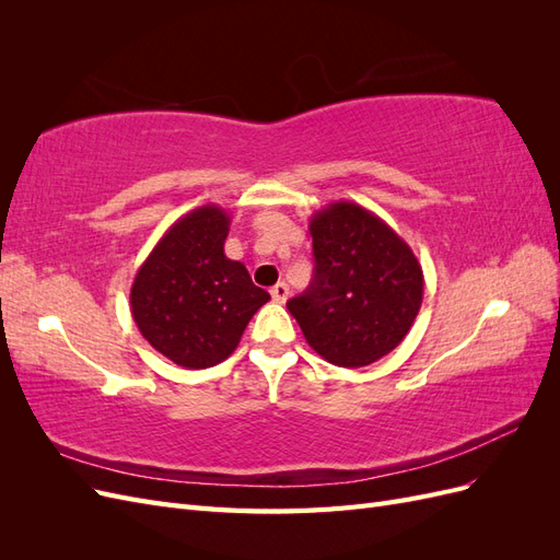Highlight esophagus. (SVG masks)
Wrapping results in <instances>:
<instances>
[{
    "label": "esophagus",
    "mask_w": 560,
    "mask_h": 560,
    "mask_svg": "<svg viewBox=\"0 0 560 560\" xmlns=\"http://www.w3.org/2000/svg\"><path fill=\"white\" fill-rule=\"evenodd\" d=\"M270 296H273L276 303H284L287 296H290V287H287L284 282H278L276 287H270Z\"/></svg>",
    "instance_id": "esophagus-1"
}]
</instances>
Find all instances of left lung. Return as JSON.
<instances>
[{"instance_id": "8db88e82", "label": "left lung", "mask_w": 560, "mask_h": 560, "mask_svg": "<svg viewBox=\"0 0 560 560\" xmlns=\"http://www.w3.org/2000/svg\"><path fill=\"white\" fill-rule=\"evenodd\" d=\"M315 278L287 301L308 346L329 364L360 369L393 352L422 303L413 249L378 214L350 200L311 217Z\"/></svg>"}]
</instances>
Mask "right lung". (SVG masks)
<instances>
[{"instance_id":"add662e5","label":"right lung","mask_w":560,"mask_h":560,"mask_svg":"<svg viewBox=\"0 0 560 560\" xmlns=\"http://www.w3.org/2000/svg\"><path fill=\"white\" fill-rule=\"evenodd\" d=\"M231 217L200 206L163 233L130 287V313L163 358L208 369L238 348L252 315L270 294L252 282L245 264L224 254Z\"/></svg>"}]
</instances>
